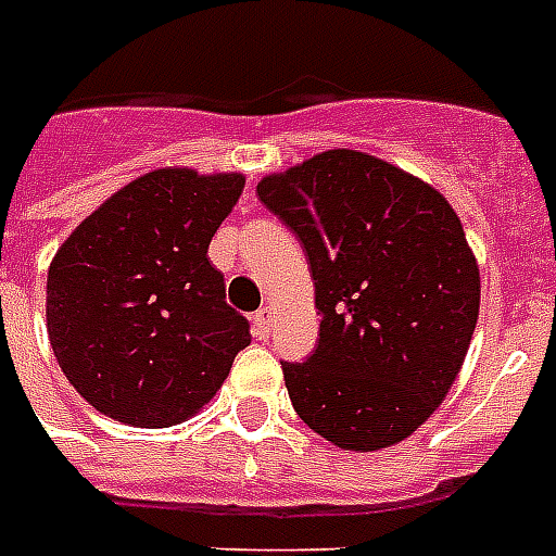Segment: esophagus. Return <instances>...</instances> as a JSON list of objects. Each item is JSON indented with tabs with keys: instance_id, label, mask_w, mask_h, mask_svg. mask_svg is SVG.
Segmentation results:
<instances>
[{
	"instance_id": "1",
	"label": "esophagus",
	"mask_w": 556,
	"mask_h": 556,
	"mask_svg": "<svg viewBox=\"0 0 556 556\" xmlns=\"http://www.w3.org/2000/svg\"><path fill=\"white\" fill-rule=\"evenodd\" d=\"M270 326H274V312H270V305H262L260 312L253 314V331H256L260 338H268Z\"/></svg>"
}]
</instances>
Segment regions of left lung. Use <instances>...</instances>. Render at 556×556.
Masks as SVG:
<instances>
[{
  "mask_svg": "<svg viewBox=\"0 0 556 556\" xmlns=\"http://www.w3.org/2000/svg\"><path fill=\"white\" fill-rule=\"evenodd\" d=\"M308 256L320 343L282 364L296 415L340 450L392 447L447 397L479 320V265L435 187L357 150L265 176Z\"/></svg>",
  "mask_w": 556,
  "mask_h": 556,
  "instance_id": "1",
  "label": "left lung"
}]
</instances>
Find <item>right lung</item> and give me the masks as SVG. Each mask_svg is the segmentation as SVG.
<instances>
[{"mask_svg":"<svg viewBox=\"0 0 556 556\" xmlns=\"http://www.w3.org/2000/svg\"><path fill=\"white\" fill-rule=\"evenodd\" d=\"M239 173L152 169L109 195L51 260L46 320L63 375L98 413L173 427L225 383L251 326L207 260Z\"/></svg>","mask_w":556,"mask_h":556,"instance_id":"right-lung-1","label":"right lung"}]
</instances>
